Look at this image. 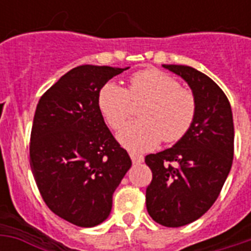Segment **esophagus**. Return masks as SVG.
I'll return each mask as SVG.
<instances>
[{
  "label": "esophagus",
  "instance_id": "1",
  "mask_svg": "<svg viewBox=\"0 0 251 251\" xmlns=\"http://www.w3.org/2000/svg\"><path fill=\"white\" fill-rule=\"evenodd\" d=\"M129 155H130V159L133 160L134 164H138V163H142V161L145 160V157H143V155H141V153L129 152Z\"/></svg>",
  "mask_w": 251,
  "mask_h": 251
}]
</instances>
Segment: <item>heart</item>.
<instances>
[{"mask_svg": "<svg viewBox=\"0 0 251 251\" xmlns=\"http://www.w3.org/2000/svg\"><path fill=\"white\" fill-rule=\"evenodd\" d=\"M147 101L142 120L130 122L118 133V141L130 150L145 151L181 141L191 129L197 114L194 94L178 80L157 69L135 73L127 88L108 82L99 91L98 104L102 117L113 130L120 129L133 114V103Z\"/></svg>", "mask_w": 251, "mask_h": 251, "instance_id": "1", "label": "heart"}]
</instances>
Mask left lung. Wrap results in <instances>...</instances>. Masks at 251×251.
Here are the masks:
<instances>
[{
	"instance_id": "obj_1",
	"label": "left lung",
	"mask_w": 251,
	"mask_h": 251,
	"mask_svg": "<svg viewBox=\"0 0 251 251\" xmlns=\"http://www.w3.org/2000/svg\"><path fill=\"white\" fill-rule=\"evenodd\" d=\"M163 66L186 80L197 100L189 133L145 157L152 172L146 189L150 216L177 228L195 222L218 199L233 163L234 126L229 100L214 80L190 66Z\"/></svg>"
}]
</instances>
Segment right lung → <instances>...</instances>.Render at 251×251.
Here are the masks:
<instances>
[{"label": "right lung", "mask_w": 251, "mask_h": 251, "mask_svg": "<svg viewBox=\"0 0 251 251\" xmlns=\"http://www.w3.org/2000/svg\"><path fill=\"white\" fill-rule=\"evenodd\" d=\"M124 70L82 65L37 102L29 165L49 210L74 226L90 228L109 216L114 190L131 167L98 104L101 87Z\"/></svg>", "instance_id": "1"}]
</instances>
